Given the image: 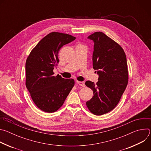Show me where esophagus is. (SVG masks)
Wrapping results in <instances>:
<instances>
[{"mask_svg": "<svg viewBox=\"0 0 151 151\" xmlns=\"http://www.w3.org/2000/svg\"><path fill=\"white\" fill-rule=\"evenodd\" d=\"M79 85H80V86H81L82 87H84L85 86V83L83 82H81V81H77V82H76Z\"/></svg>", "mask_w": 151, "mask_h": 151, "instance_id": "esophagus-1", "label": "esophagus"}]
</instances>
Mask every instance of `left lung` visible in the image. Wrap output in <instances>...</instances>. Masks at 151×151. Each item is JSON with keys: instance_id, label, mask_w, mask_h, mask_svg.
Segmentation results:
<instances>
[{"instance_id": "1", "label": "left lung", "mask_w": 151, "mask_h": 151, "mask_svg": "<svg viewBox=\"0 0 151 151\" xmlns=\"http://www.w3.org/2000/svg\"><path fill=\"white\" fill-rule=\"evenodd\" d=\"M88 38L94 42L93 65L99 81L96 83L90 81L85 83L94 95L86 104L92 114L101 115L115 108L127 87V58L122 48L103 32H94Z\"/></svg>"}]
</instances>
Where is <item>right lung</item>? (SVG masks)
<instances>
[{
  "mask_svg": "<svg viewBox=\"0 0 151 151\" xmlns=\"http://www.w3.org/2000/svg\"><path fill=\"white\" fill-rule=\"evenodd\" d=\"M75 37L51 32L42 39L32 50L26 63V86L36 106L48 113L62 106L75 85L73 79L54 76L53 70L59 62L58 51Z\"/></svg>",
  "mask_w": 151,
  "mask_h": 151,
  "instance_id": "right-lung-1",
  "label": "right lung"
}]
</instances>
